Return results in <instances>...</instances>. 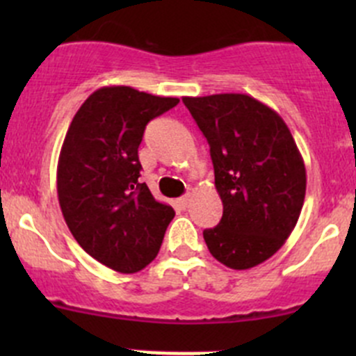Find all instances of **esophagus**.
<instances>
[{
  "label": "esophagus",
  "mask_w": 356,
  "mask_h": 356,
  "mask_svg": "<svg viewBox=\"0 0 356 356\" xmlns=\"http://www.w3.org/2000/svg\"><path fill=\"white\" fill-rule=\"evenodd\" d=\"M189 201H191V195H184V196H181V198L177 200V204L181 208H186L189 204Z\"/></svg>",
  "instance_id": "34e87169"
}]
</instances>
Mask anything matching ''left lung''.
<instances>
[{
	"instance_id": "1",
	"label": "left lung",
	"mask_w": 356,
	"mask_h": 356,
	"mask_svg": "<svg viewBox=\"0 0 356 356\" xmlns=\"http://www.w3.org/2000/svg\"><path fill=\"white\" fill-rule=\"evenodd\" d=\"M210 145L220 222L204 229L208 250L225 267L246 270L268 260L293 232L307 170L281 115L238 92L182 98Z\"/></svg>"
}]
</instances>
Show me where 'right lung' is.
I'll return each instance as SVG.
<instances>
[{
    "label": "right lung",
    "mask_w": 356,
    "mask_h": 356,
    "mask_svg": "<svg viewBox=\"0 0 356 356\" xmlns=\"http://www.w3.org/2000/svg\"><path fill=\"white\" fill-rule=\"evenodd\" d=\"M177 103L106 86L82 103L60 152L56 189L72 236L95 260L122 274L155 260L175 215L139 182L138 148L148 122Z\"/></svg>",
    "instance_id": "add662e5"
}]
</instances>
